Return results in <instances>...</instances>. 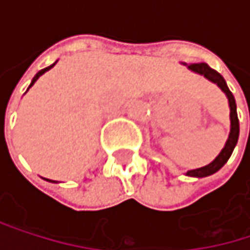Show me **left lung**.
Masks as SVG:
<instances>
[{
	"label": "left lung",
	"mask_w": 250,
	"mask_h": 250,
	"mask_svg": "<svg viewBox=\"0 0 250 250\" xmlns=\"http://www.w3.org/2000/svg\"><path fill=\"white\" fill-rule=\"evenodd\" d=\"M188 68L200 75H204L207 79H210L211 82L217 83L222 91L225 92L229 98V105H230V123H231V127H230V134H229V139L226 142V146L223 147V150L219 153V156L208 165L203 167V168H198V169H192V171H188L187 175L189 176H197V178H203V176H208V175L214 174L217 172L226 162L229 161V158L231 156L233 153V149L237 143V139H239V119H237V111H236V101H234V97L233 94L230 92L227 83H226L225 78L220 75L217 71L211 69L207 63H191L188 65Z\"/></svg>",
	"instance_id": "obj_1"
}]
</instances>
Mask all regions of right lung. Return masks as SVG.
Masks as SVG:
<instances>
[{"mask_svg": "<svg viewBox=\"0 0 250 250\" xmlns=\"http://www.w3.org/2000/svg\"><path fill=\"white\" fill-rule=\"evenodd\" d=\"M53 66H55V63H53V65H50V66H47V68H44V69H42V71H39V72L36 74V76L33 78V81H31V83H30V86H31V85H33V83H34V82H36V81L39 79V76L43 75V74H44L46 71H49V69H50V68H53ZM30 86H28V88H30ZM47 181H49V179H47Z\"/></svg>", "mask_w": 250, "mask_h": 250, "instance_id": "1", "label": "right lung"}]
</instances>
